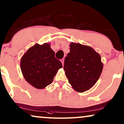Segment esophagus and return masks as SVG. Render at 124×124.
Segmentation results:
<instances>
[{
  "label": "esophagus",
  "mask_w": 124,
  "mask_h": 124,
  "mask_svg": "<svg viewBox=\"0 0 124 124\" xmlns=\"http://www.w3.org/2000/svg\"><path fill=\"white\" fill-rule=\"evenodd\" d=\"M61 62H62V65H64V59L63 58V59H61Z\"/></svg>",
  "instance_id": "34e87169"
}]
</instances>
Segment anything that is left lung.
I'll return each mask as SVG.
<instances>
[{
  "instance_id": "8db88e82",
  "label": "left lung",
  "mask_w": 124,
  "mask_h": 124,
  "mask_svg": "<svg viewBox=\"0 0 124 124\" xmlns=\"http://www.w3.org/2000/svg\"><path fill=\"white\" fill-rule=\"evenodd\" d=\"M63 69L69 82L77 92L90 89L99 79L103 63L100 55L90 46L71 42Z\"/></svg>"
}]
</instances>
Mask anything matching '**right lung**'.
Instances as JSON below:
<instances>
[{
    "instance_id": "obj_1",
    "label": "right lung",
    "mask_w": 124,
    "mask_h": 124,
    "mask_svg": "<svg viewBox=\"0 0 124 124\" xmlns=\"http://www.w3.org/2000/svg\"><path fill=\"white\" fill-rule=\"evenodd\" d=\"M62 67V63L55 58V52L47 43L34 45L20 61V69L24 79L39 89L51 84L58 70Z\"/></svg>"
}]
</instances>
